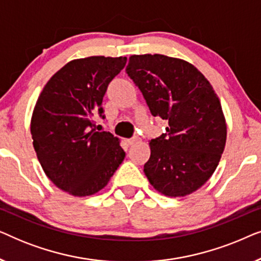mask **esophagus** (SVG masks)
Listing matches in <instances>:
<instances>
[{
  "label": "esophagus",
  "instance_id": "1",
  "mask_svg": "<svg viewBox=\"0 0 261 261\" xmlns=\"http://www.w3.org/2000/svg\"><path fill=\"white\" fill-rule=\"evenodd\" d=\"M137 141H138V139L137 138H133V139H129V140H127V144L129 145V146H133Z\"/></svg>",
  "mask_w": 261,
  "mask_h": 261
}]
</instances>
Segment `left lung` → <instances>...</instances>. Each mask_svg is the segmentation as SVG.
I'll use <instances>...</instances> for the list:
<instances>
[{"mask_svg": "<svg viewBox=\"0 0 261 261\" xmlns=\"http://www.w3.org/2000/svg\"><path fill=\"white\" fill-rule=\"evenodd\" d=\"M166 134L149 142L144 172L153 188L184 197L204 185L219 165L227 123L215 90L187 60L164 55L130 56L126 69Z\"/></svg>", "mask_w": 261, "mask_h": 261, "instance_id": "obj_1", "label": "left lung"}]
</instances>
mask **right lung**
Wrapping results in <instances>:
<instances>
[{"label": "right lung", "mask_w": 261, "mask_h": 261, "mask_svg": "<svg viewBox=\"0 0 261 261\" xmlns=\"http://www.w3.org/2000/svg\"><path fill=\"white\" fill-rule=\"evenodd\" d=\"M126 57L73 59L53 74L35 103L31 134L39 163L60 190L87 197L102 190L123 162L120 139L96 132L108 84Z\"/></svg>", "instance_id": "add662e5"}]
</instances>
